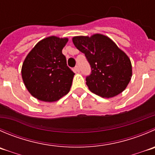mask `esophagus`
Wrapping results in <instances>:
<instances>
[{
	"instance_id": "obj_1",
	"label": "esophagus",
	"mask_w": 155,
	"mask_h": 155,
	"mask_svg": "<svg viewBox=\"0 0 155 155\" xmlns=\"http://www.w3.org/2000/svg\"><path fill=\"white\" fill-rule=\"evenodd\" d=\"M75 71H76V73H79V72H80V69H79V66H76V67H75Z\"/></svg>"
}]
</instances>
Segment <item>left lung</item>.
I'll list each match as a JSON object with an SVG mask.
<instances>
[{
    "label": "left lung",
    "mask_w": 155,
    "mask_h": 155,
    "mask_svg": "<svg viewBox=\"0 0 155 155\" xmlns=\"http://www.w3.org/2000/svg\"><path fill=\"white\" fill-rule=\"evenodd\" d=\"M73 42L85 54L91 73L86 77L90 91L102 97H113L126 89L132 78L129 57L114 41L102 34L75 36Z\"/></svg>",
    "instance_id": "left-lung-1"
}]
</instances>
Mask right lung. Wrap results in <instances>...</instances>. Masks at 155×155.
I'll return each mask as SVG.
<instances>
[{"mask_svg":"<svg viewBox=\"0 0 155 155\" xmlns=\"http://www.w3.org/2000/svg\"><path fill=\"white\" fill-rule=\"evenodd\" d=\"M67 41V38H45L24 60L21 70L24 85L38 100L57 101L70 91L75 73L67 67L62 54Z\"/></svg>","mask_w":155,"mask_h":155,"instance_id":"1","label":"right lung"}]
</instances>
